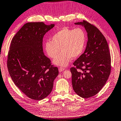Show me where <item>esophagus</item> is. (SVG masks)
I'll return each mask as SVG.
<instances>
[{
    "mask_svg": "<svg viewBox=\"0 0 121 121\" xmlns=\"http://www.w3.org/2000/svg\"><path fill=\"white\" fill-rule=\"evenodd\" d=\"M58 70H59V72H62V71H64V70H65V69L64 68H63V67H59Z\"/></svg>",
    "mask_w": 121,
    "mask_h": 121,
    "instance_id": "obj_1",
    "label": "esophagus"
}]
</instances>
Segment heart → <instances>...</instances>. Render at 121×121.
<instances>
[{
    "instance_id": "b5f03b06",
    "label": "heart",
    "mask_w": 121,
    "mask_h": 121,
    "mask_svg": "<svg viewBox=\"0 0 121 121\" xmlns=\"http://www.w3.org/2000/svg\"><path fill=\"white\" fill-rule=\"evenodd\" d=\"M87 40L86 33L81 28L72 29L65 27L57 31L51 38V42L45 44V50L48 56L56 58L53 63L65 66L69 64L71 57L80 56L84 51Z\"/></svg>"
}]
</instances>
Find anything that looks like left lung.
Returning <instances> with one entry per match:
<instances>
[{
    "label": "left lung",
    "instance_id": "obj_1",
    "mask_svg": "<svg viewBox=\"0 0 121 121\" xmlns=\"http://www.w3.org/2000/svg\"><path fill=\"white\" fill-rule=\"evenodd\" d=\"M84 26L88 40L84 52L70 69L73 90L81 97L96 95L105 84L111 71V56L104 36L86 20L75 23Z\"/></svg>",
    "mask_w": 121,
    "mask_h": 121
}]
</instances>
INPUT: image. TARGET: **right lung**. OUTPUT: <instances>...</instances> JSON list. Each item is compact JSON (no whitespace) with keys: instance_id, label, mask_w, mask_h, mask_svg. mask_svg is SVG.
Instances as JSON below:
<instances>
[{"instance_id":"right-lung-1","label":"right lung","mask_w":121,"mask_h":121,"mask_svg":"<svg viewBox=\"0 0 121 121\" xmlns=\"http://www.w3.org/2000/svg\"><path fill=\"white\" fill-rule=\"evenodd\" d=\"M55 26L43 22L27 23L12 38L8 52L7 66L12 81L31 99L42 100L52 91L58 76L57 67L44 55L43 39Z\"/></svg>"}]
</instances>
